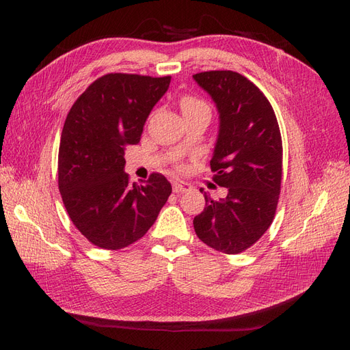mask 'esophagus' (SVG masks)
Instances as JSON below:
<instances>
[{"label":"esophagus","mask_w":350,"mask_h":350,"mask_svg":"<svg viewBox=\"0 0 350 350\" xmlns=\"http://www.w3.org/2000/svg\"><path fill=\"white\" fill-rule=\"evenodd\" d=\"M174 193L176 194H183V193H187L191 189V185L187 184V183H174Z\"/></svg>","instance_id":"esophagus-1"}]
</instances>
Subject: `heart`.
<instances>
[{
	"label": "heart",
	"instance_id": "1",
	"mask_svg": "<svg viewBox=\"0 0 350 350\" xmlns=\"http://www.w3.org/2000/svg\"><path fill=\"white\" fill-rule=\"evenodd\" d=\"M179 108L183 111L184 118H193L197 115H208L210 116V107L206 100H203L194 94H184L179 100Z\"/></svg>",
	"mask_w": 350,
	"mask_h": 350
}]
</instances>
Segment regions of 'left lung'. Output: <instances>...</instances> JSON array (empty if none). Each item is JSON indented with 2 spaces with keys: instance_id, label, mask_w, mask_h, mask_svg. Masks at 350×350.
I'll return each mask as SVG.
<instances>
[{
  "instance_id": "8db88e82",
  "label": "left lung",
  "mask_w": 350,
  "mask_h": 350,
  "mask_svg": "<svg viewBox=\"0 0 350 350\" xmlns=\"http://www.w3.org/2000/svg\"><path fill=\"white\" fill-rule=\"evenodd\" d=\"M193 77L220 113L210 167L213 181L228 189L219 201L204 193L206 207L194 217V230L210 248L239 254L264 235L276 215L283 165L280 129L269 99L242 74L213 70Z\"/></svg>"
}]
</instances>
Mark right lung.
I'll return each instance as SVG.
<instances>
[{"label": "right lung", "instance_id": "obj_1", "mask_svg": "<svg viewBox=\"0 0 350 350\" xmlns=\"http://www.w3.org/2000/svg\"><path fill=\"white\" fill-rule=\"evenodd\" d=\"M171 76L109 72L84 90L67 115L58 152V188L71 221L93 245L116 251L143 238L172 187L153 172L130 184L124 150L142 139L144 122Z\"/></svg>", "mask_w": 350, "mask_h": 350}]
</instances>
